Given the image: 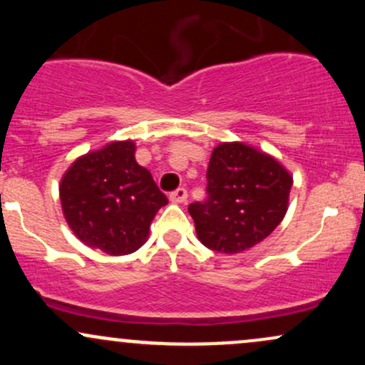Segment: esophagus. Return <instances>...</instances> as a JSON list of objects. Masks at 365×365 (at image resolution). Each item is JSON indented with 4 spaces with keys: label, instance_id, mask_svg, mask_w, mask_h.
I'll return each mask as SVG.
<instances>
[{
    "label": "esophagus",
    "instance_id": "obj_1",
    "mask_svg": "<svg viewBox=\"0 0 365 365\" xmlns=\"http://www.w3.org/2000/svg\"><path fill=\"white\" fill-rule=\"evenodd\" d=\"M187 197H188V194H187V190L183 187H180V188H177V190H173L170 194V200L171 202H177V204H182V202H185L187 200Z\"/></svg>",
    "mask_w": 365,
    "mask_h": 365
}]
</instances>
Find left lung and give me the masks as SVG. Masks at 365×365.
I'll use <instances>...</instances> for the list:
<instances>
[{"instance_id": "left-lung-1", "label": "left lung", "mask_w": 365, "mask_h": 365, "mask_svg": "<svg viewBox=\"0 0 365 365\" xmlns=\"http://www.w3.org/2000/svg\"><path fill=\"white\" fill-rule=\"evenodd\" d=\"M207 199L188 206L199 240L221 254H238L269 237L283 221L292 175L269 154L223 142L207 166Z\"/></svg>"}]
</instances>
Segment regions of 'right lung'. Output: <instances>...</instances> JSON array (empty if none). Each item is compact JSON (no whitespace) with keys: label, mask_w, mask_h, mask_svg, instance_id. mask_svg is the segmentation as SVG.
I'll list each match as a JSON object with an SVG mask.
<instances>
[{"label":"right lung","mask_w":365,"mask_h":365,"mask_svg":"<svg viewBox=\"0 0 365 365\" xmlns=\"http://www.w3.org/2000/svg\"><path fill=\"white\" fill-rule=\"evenodd\" d=\"M63 216L75 237L110 255L135 252L168 204L153 175L135 161L132 140L111 142L83 154L60 183Z\"/></svg>","instance_id":"obj_1"}]
</instances>
